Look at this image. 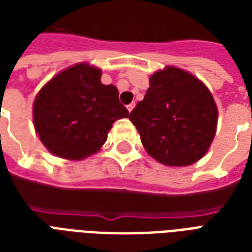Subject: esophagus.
<instances>
[{
	"label": "esophagus",
	"mask_w": 252,
	"mask_h": 252,
	"mask_svg": "<svg viewBox=\"0 0 252 252\" xmlns=\"http://www.w3.org/2000/svg\"><path fill=\"white\" fill-rule=\"evenodd\" d=\"M134 106H135V103H134V102H133V103H130V105H127V110H128V111H131V110H133V109H134Z\"/></svg>",
	"instance_id": "1"
}]
</instances>
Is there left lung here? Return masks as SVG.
<instances>
[{"label": "left lung", "mask_w": 252, "mask_h": 252, "mask_svg": "<svg viewBox=\"0 0 252 252\" xmlns=\"http://www.w3.org/2000/svg\"><path fill=\"white\" fill-rule=\"evenodd\" d=\"M143 147L166 166H189L207 153L215 137L218 109L202 81L166 66L150 77L143 101L130 113Z\"/></svg>", "instance_id": "8db88e82"}]
</instances>
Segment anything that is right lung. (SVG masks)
<instances>
[{
    "label": "right lung",
    "instance_id": "obj_1",
    "mask_svg": "<svg viewBox=\"0 0 252 252\" xmlns=\"http://www.w3.org/2000/svg\"><path fill=\"white\" fill-rule=\"evenodd\" d=\"M101 69L77 63L43 86L33 103L34 127L43 146L65 159L97 153L117 119L128 111L114 85L101 82Z\"/></svg>",
    "mask_w": 252,
    "mask_h": 252
}]
</instances>
